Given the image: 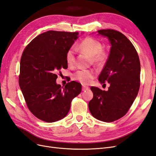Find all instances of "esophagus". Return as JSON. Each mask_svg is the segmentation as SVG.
I'll return each mask as SVG.
<instances>
[{
  "mask_svg": "<svg viewBox=\"0 0 156 156\" xmlns=\"http://www.w3.org/2000/svg\"><path fill=\"white\" fill-rule=\"evenodd\" d=\"M89 89V87L85 86V85H83L82 86V91H85V90H88Z\"/></svg>",
  "mask_w": 156,
  "mask_h": 156,
  "instance_id": "obj_1",
  "label": "esophagus"
}]
</instances>
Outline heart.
<instances>
[{
	"instance_id": "b5f03b06",
	"label": "heart",
	"mask_w": 156,
	"mask_h": 156,
	"mask_svg": "<svg viewBox=\"0 0 156 156\" xmlns=\"http://www.w3.org/2000/svg\"><path fill=\"white\" fill-rule=\"evenodd\" d=\"M102 44L97 39L86 37L80 43V50L91 57L94 63L102 65L108 59V53L102 49ZM74 52L73 48H70L66 53V62L68 65H73L74 62ZM94 77V73L89 70H80L74 74L75 80L82 84H88Z\"/></svg>"
}]
</instances>
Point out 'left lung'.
I'll return each instance as SVG.
<instances>
[{"instance_id": "1", "label": "left lung", "mask_w": 156, "mask_h": 156, "mask_svg": "<svg viewBox=\"0 0 156 156\" xmlns=\"http://www.w3.org/2000/svg\"><path fill=\"white\" fill-rule=\"evenodd\" d=\"M111 48L109 57L98 77L100 83H109L108 91L91 87L93 98L89 102L93 116L111 122L126 114L136 98L140 87V65L137 52L124 34L114 30H100Z\"/></svg>"}]
</instances>
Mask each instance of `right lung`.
<instances>
[{
  "label": "right lung",
  "mask_w": 156,
  "mask_h": 156,
  "mask_svg": "<svg viewBox=\"0 0 156 156\" xmlns=\"http://www.w3.org/2000/svg\"><path fill=\"white\" fill-rule=\"evenodd\" d=\"M78 32L47 31L25 48L20 63L19 86L32 113L47 122L68 114L73 98L82 85L72 81L65 86L56 83V73L68 67L66 53L78 38Z\"/></svg>",
  "instance_id": "right-lung-1"
}]
</instances>
